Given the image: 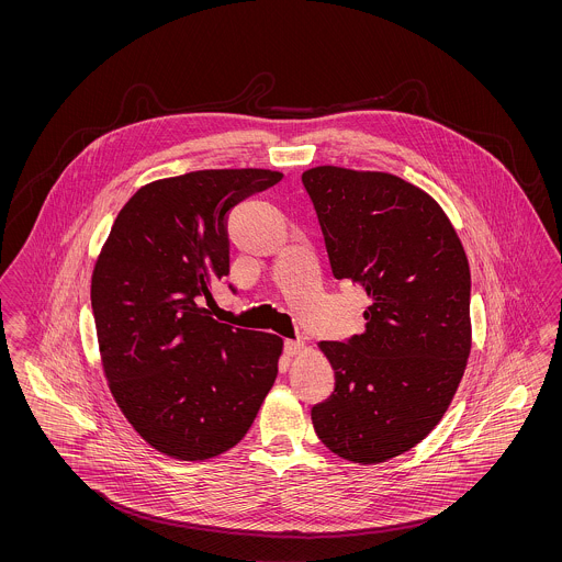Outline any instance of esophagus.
<instances>
[{"mask_svg":"<svg viewBox=\"0 0 562 562\" xmlns=\"http://www.w3.org/2000/svg\"><path fill=\"white\" fill-rule=\"evenodd\" d=\"M303 341L301 339H286L284 341V351H286V356H296L301 349H303Z\"/></svg>","mask_w":562,"mask_h":562,"instance_id":"1","label":"esophagus"}]
</instances>
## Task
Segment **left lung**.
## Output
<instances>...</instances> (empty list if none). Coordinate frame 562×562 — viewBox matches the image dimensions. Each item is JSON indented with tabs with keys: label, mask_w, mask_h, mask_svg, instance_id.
<instances>
[{
	"label": "left lung",
	"mask_w": 562,
	"mask_h": 562,
	"mask_svg": "<svg viewBox=\"0 0 562 562\" xmlns=\"http://www.w3.org/2000/svg\"><path fill=\"white\" fill-rule=\"evenodd\" d=\"M337 280L369 294L364 330L322 341L335 392L312 408L333 453L379 463L442 419L470 356V268L442 209L387 172L305 170Z\"/></svg>",
	"instance_id": "left-lung-1"
}]
</instances>
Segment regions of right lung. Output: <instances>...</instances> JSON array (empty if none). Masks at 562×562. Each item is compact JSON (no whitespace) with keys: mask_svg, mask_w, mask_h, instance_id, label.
Segmentation results:
<instances>
[{"mask_svg":"<svg viewBox=\"0 0 562 562\" xmlns=\"http://www.w3.org/2000/svg\"><path fill=\"white\" fill-rule=\"evenodd\" d=\"M280 179L259 168L161 179L111 227L90 291L103 369L161 453L198 461L236 447L276 381L282 339L216 322L204 301L229 273L227 213Z\"/></svg>","mask_w":562,"mask_h":562,"instance_id":"right-lung-1","label":"right lung"}]
</instances>
